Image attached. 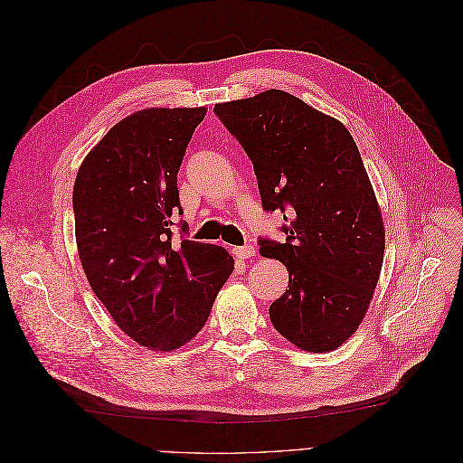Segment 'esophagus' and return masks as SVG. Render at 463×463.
<instances>
[{
	"mask_svg": "<svg viewBox=\"0 0 463 463\" xmlns=\"http://www.w3.org/2000/svg\"><path fill=\"white\" fill-rule=\"evenodd\" d=\"M232 252L239 260H249V258H252L256 254V249L252 247V244H244V247H235Z\"/></svg>",
	"mask_w": 463,
	"mask_h": 463,
	"instance_id": "esophagus-1",
	"label": "esophagus"
}]
</instances>
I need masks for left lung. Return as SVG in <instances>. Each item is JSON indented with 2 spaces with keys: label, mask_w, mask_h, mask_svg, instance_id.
<instances>
[{
  "label": "left lung",
  "mask_w": 463,
  "mask_h": 463,
  "mask_svg": "<svg viewBox=\"0 0 463 463\" xmlns=\"http://www.w3.org/2000/svg\"><path fill=\"white\" fill-rule=\"evenodd\" d=\"M213 112L252 160L263 209L284 213L286 241H258L261 256L289 273V289L269 307L270 321L305 351L340 347L368 310L385 252L355 140L340 121L280 90Z\"/></svg>",
  "instance_id": "1"
}]
</instances>
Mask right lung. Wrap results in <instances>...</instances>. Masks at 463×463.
<instances>
[{
    "label": "right lung",
    "instance_id": "1",
    "mask_svg": "<svg viewBox=\"0 0 463 463\" xmlns=\"http://www.w3.org/2000/svg\"><path fill=\"white\" fill-rule=\"evenodd\" d=\"M205 108H149L106 132L72 190L76 244L91 289L132 340L172 351L193 340L233 270L188 239L177 174Z\"/></svg>",
    "mask_w": 463,
    "mask_h": 463
}]
</instances>
